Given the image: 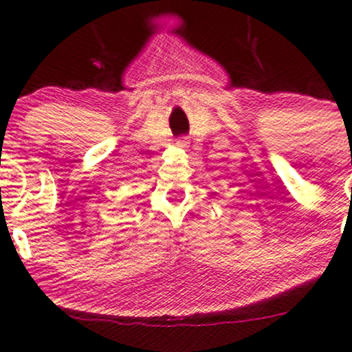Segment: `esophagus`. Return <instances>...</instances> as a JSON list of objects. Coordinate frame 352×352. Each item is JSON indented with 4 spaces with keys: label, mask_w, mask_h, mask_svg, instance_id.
Returning <instances> with one entry per match:
<instances>
[{
    "label": "esophagus",
    "mask_w": 352,
    "mask_h": 352,
    "mask_svg": "<svg viewBox=\"0 0 352 352\" xmlns=\"http://www.w3.org/2000/svg\"><path fill=\"white\" fill-rule=\"evenodd\" d=\"M176 146L181 148V150H184V148L189 146V142H188V140H186V138H179V140H177V142H176Z\"/></svg>",
    "instance_id": "34e87169"
}]
</instances>
